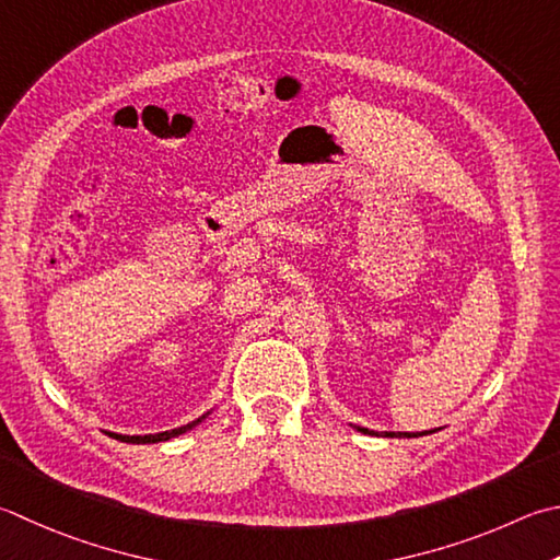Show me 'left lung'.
<instances>
[{
  "mask_svg": "<svg viewBox=\"0 0 560 560\" xmlns=\"http://www.w3.org/2000/svg\"><path fill=\"white\" fill-rule=\"evenodd\" d=\"M357 430L364 432V434H376V436H378V434H381V436H418L415 432H398V434H396V432H374V430H366V427H357ZM422 434H424V432H422Z\"/></svg>",
  "mask_w": 560,
  "mask_h": 560,
  "instance_id": "1",
  "label": "left lung"
}]
</instances>
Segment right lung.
Here are the masks:
<instances>
[{
    "label": "right lung",
    "mask_w": 560,
    "mask_h": 560,
    "mask_svg": "<svg viewBox=\"0 0 560 560\" xmlns=\"http://www.w3.org/2000/svg\"><path fill=\"white\" fill-rule=\"evenodd\" d=\"M208 415V412H206ZM206 415H201L199 420H194V422H189V424H184V427H177V430H170V432H158V434H116V432H106L108 436H114V440H118V442H126V444H155V442H167V440H172V436H179V434H184V432H189L191 427H196L199 424Z\"/></svg>",
    "instance_id": "1"
}]
</instances>
